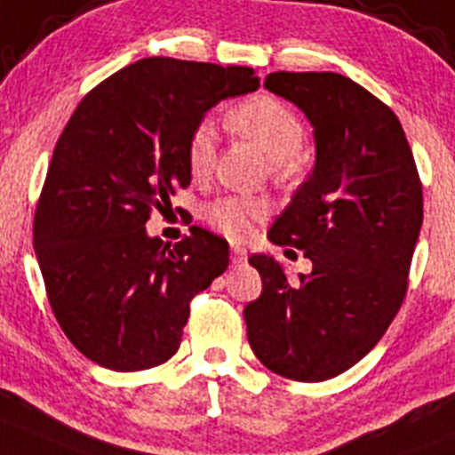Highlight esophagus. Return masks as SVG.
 Returning <instances> with one entry per match:
<instances>
[{"instance_id":"esophagus-1","label":"esophagus","mask_w":455,"mask_h":455,"mask_svg":"<svg viewBox=\"0 0 455 455\" xmlns=\"http://www.w3.org/2000/svg\"><path fill=\"white\" fill-rule=\"evenodd\" d=\"M231 260L235 262V265L247 262V249H242V247H237V244H233V247H231Z\"/></svg>"}]
</instances>
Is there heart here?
<instances>
[{
    "label": "heart",
    "instance_id": "b5f03b06",
    "mask_svg": "<svg viewBox=\"0 0 455 455\" xmlns=\"http://www.w3.org/2000/svg\"><path fill=\"white\" fill-rule=\"evenodd\" d=\"M227 121L237 134L251 139L262 148L278 175L294 168L296 152L305 141V123L285 100L275 96H253L235 105L228 112ZM215 155H218V139L213 125L199 123L190 132L186 146L190 175L195 180H206L215 165ZM267 215H269L267 199L242 197V195H227L204 208V220L231 240H247L253 233V227Z\"/></svg>",
    "mask_w": 455,
    "mask_h": 455
}]
</instances>
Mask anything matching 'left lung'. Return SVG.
I'll use <instances>...</instances> for the list:
<instances>
[{
    "label": "left lung",
    "mask_w": 455,
    "mask_h": 455,
    "mask_svg": "<svg viewBox=\"0 0 455 455\" xmlns=\"http://www.w3.org/2000/svg\"><path fill=\"white\" fill-rule=\"evenodd\" d=\"M269 92L314 127L316 164L269 231L312 260L285 275L280 262L249 258L262 294L244 307L253 355L271 372L325 381L377 346L409 287L422 227V181L400 118L377 96L332 71H275Z\"/></svg>",
    "instance_id": "1"
}]
</instances>
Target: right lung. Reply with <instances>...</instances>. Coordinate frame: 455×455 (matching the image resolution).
<instances>
[{
    "mask_svg": "<svg viewBox=\"0 0 455 455\" xmlns=\"http://www.w3.org/2000/svg\"><path fill=\"white\" fill-rule=\"evenodd\" d=\"M249 67L143 58L92 89L55 143L36 208L33 244L62 332L87 359L118 372L180 350L190 299L228 267L206 228L170 247L146 233L190 184V132L204 114L256 92Z\"/></svg>",
    "mask_w": 455,
    "mask_h": 455,
    "instance_id": "1",
    "label": "right lung"
}]
</instances>
